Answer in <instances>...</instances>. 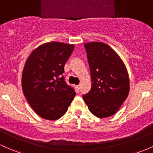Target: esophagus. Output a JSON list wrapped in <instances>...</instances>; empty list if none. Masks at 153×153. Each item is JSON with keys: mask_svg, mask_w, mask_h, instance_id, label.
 <instances>
[{"mask_svg": "<svg viewBox=\"0 0 153 153\" xmlns=\"http://www.w3.org/2000/svg\"><path fill=\"white\" fill-rule=\"evenodd\" d=\"M76 89L77 91H79V89H80V86H79V85H76Z\"/></svg>", "mask_w": 153, "mask_h": 153, "instance_id": "obj_1", "label": "esophagus"}]
</instances>
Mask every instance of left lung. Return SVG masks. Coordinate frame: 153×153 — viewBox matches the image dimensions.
Instances as JSON below:
<instances>
[{
    "label": "left lung",
    "instance_id": "left-lung-1",
    "mask_svg": "<svg viewBox=\"0 0 153 153\" xmlns=\"http://www.w3.org/2000/svg\"><path fill=\"white\" fill-rule=\"evenodd\" d=\"M92 87L83 99L92 114L99 118L114 114L129 93L127 69L119 55L102 42L85 44Z\"/></svg>",
    "mask_w": 153,
    "mask_h": 153
}]
</instances>
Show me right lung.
Instances as JSON below:
<instances>
[{
    "label": "right lung",
    "mask_w": 153,
    "mask_h": 153,
    "mask_svg": "<svg viewBox=\"0 0 153 153\" xmlns=\"http://www.w3.org/2000/svg\"><path fill=\"white\" fill-rule=\"evenodd\" d=\"M74 48L73 44L61 42L44 44L31 52L25 64L23 93L33 109L44 119L61 117L76 95L63 76Z\"/></svg>",
    "instance_id": "obj_1"
}]
</instances>
